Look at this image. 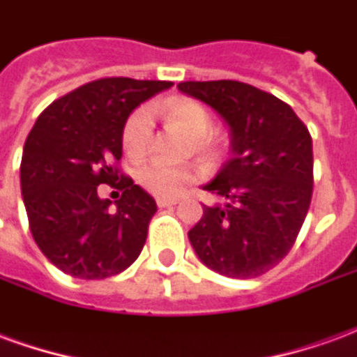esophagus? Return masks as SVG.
<instances>
[{
	"label": "esophagus",
	"mask_w": 357,
	"mask_h": 357,
	"mask_svg": "<svg viewBox=\"0 0 357 357\" xmlns=\"http://www.w3.org/2000/svg\"><path fill=\"white\" fill-rule=\"evenodd\" d=\"M178 204V199H168V197H156V206L158 208H166V206H174Z\"/></svg>",
	"instance_id": "34e87169"
}]
</instances>
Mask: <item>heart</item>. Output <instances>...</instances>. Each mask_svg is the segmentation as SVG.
<instances>
[{"label": "heart", "instance_id": "obj_1", "mask_svg": "<svg viewBox=\"0 0 357 357\" xmlns=\"http://www.w3.org/2000/svg\"><path fill=\"white\" fill-rule=\"evenodd\" d=\"M164 124L178 130L193 141V149L197 153H216L222 147V137L212 133V116L208 109L199 101L187 97H174L166 101L160 109ZM153 135L151 118L145 109L133 112L126 120L122 130V143L128 155L141 156L149 149ZM195 179V170L189 166H170L166 162H153L141 166L137 172V181L149 193L174 197L181 193Z\"/></svg>", "mask_w": 357, "mask_h": 357}]
</instances>
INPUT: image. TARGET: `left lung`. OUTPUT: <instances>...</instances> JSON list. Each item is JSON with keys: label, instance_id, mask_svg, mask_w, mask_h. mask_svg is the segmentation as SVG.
<instances>
[{"label": "left lung", "instance_id": "obj_1", "mask_svg": "<svg viewBox=\"0 0 357 357\" xmlns=\"http://www.w3.org/2000/svg\"><path fill=\"white\" fill-rule=\"evenodd\" d=\"M179 91L210 105L231 130L233 156L206 191L224 199L202 204L189 241L204 266L252 279L289 255L314 191L312 135L291 105L235 80L181 82Z\"/></svg>", "mask_w": 357, "mask_h": 357}]
</instances>
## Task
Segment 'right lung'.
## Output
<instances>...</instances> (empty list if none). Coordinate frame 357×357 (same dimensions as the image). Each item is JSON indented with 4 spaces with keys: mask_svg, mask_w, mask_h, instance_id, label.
I'll return each mask as SVG.
<instances>
[{
    "mask_svg": "<svg viewBox=\"0 0 357 357\" xmlns=\"http://www.w3.org/2000/svg\"><path fill=\"white\" fill-rule=\"evenodd\" d=\"M172 82L101 78L53 101L22 151L20 191L43 256L78 279H107L130 268L147 241L155 199L118 168L130 112ZM123 191L109 208L96 187Z\"/></svg>",
    "mask_w": 357,
    "mask_h": 357,
    "instance_id": "obj_1",
    "label": "right lung"
}]
</instances>
